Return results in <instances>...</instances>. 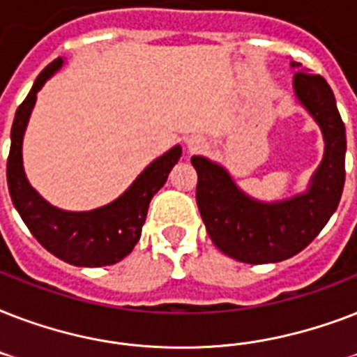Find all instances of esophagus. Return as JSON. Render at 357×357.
Masks as SVG:
<instances>
[{
  "mask_svg": "<svg viewBox=\"0 0 357 357\" xmlns=\"http://www.w3.org/2000/svg\"><path fill=\"white\" fill-rule=\"evenodd\" d=\"M202 146H204V140L202 139H189V150L190 151H195V150H198V148H202Z\"/></svg>",
  "mask_w": 357,
  "mask_h": 357,
  "instance_id": "obj_1",
  "label": "esophagus"
}]
</instances>
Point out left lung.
<instances>
[{"instance_id": "8db88e82", "label": "left lung", "mask_w": 357, "mask_h": 357, "mask_svg": "<svg viewBox=\"0 0 357 357\" xmlns=\"http://www.w3.org/2000/svg\"><path fill=\"white\" fill-rule=\"evenodd\" d=\"M293 89L324 139V155L307 190L285 200H255L238 189L222 165L190 157L198 172L196 204L207 234L222 254L241 263H278L302 252L326 226L343 195L347 133L332 89L324 77L305 72L294 74Z\"/></svg>"}]
</instances>
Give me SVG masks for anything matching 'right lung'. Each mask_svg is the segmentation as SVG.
Returning a JSON list of instances; mask_svg holds the SVG:
<instances>
[{
  "label": "right lung",
  "mask_w": 357,
  "mask_h": 357,
  "mask_svg": "<svg viewBox=\"0 0 357 357\" xmlns=\"http://www.w3.org/2000/svg\"><path fill=\"white\" fill-rule=\"evenodd\" d=\"M63 64L64 59L61 57L47 64L16 111L7 159L8 192L33 237L55 257L74 266L114 265L131 254L135 244L139 243L148 206L153 195L165 185L174 165L179 161L181 146L176 144L151 161L128 190L107 206L91 211H66L52 206L25 178L22 144L36 103V94Z\"/></svg>",
  "instance_id": "right-lung-1"
}]
</instances>
